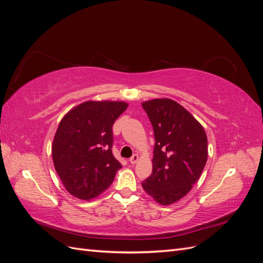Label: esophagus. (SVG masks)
<instances>
[{"label":"esophagus","mask_w":263,"mask_h":263,"mask_svg":"<svg viewBox=\"0 0 263 263\" xmlns=\"http://www.w3.org/2000/svg\"><path fill=\"white\" fill-rule=\"evenodd\" d=\"M138 160H139V156L138 155H133V157L129 159V162L132 164H135Z\"/></svg>","instance_id":"34e87169"}]
</instances>
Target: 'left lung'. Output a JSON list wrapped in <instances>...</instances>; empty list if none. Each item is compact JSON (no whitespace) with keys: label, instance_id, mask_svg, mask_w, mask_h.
I'll return each instance as SVG.
<instances>
[{"label":"left lung","instance_id":"8db88e82","mask_svg":"<svg viewBox=\"0 0 263 263\" xmlns=\"http://www.w3.org/2000/svg\"><path fill=\"white\" fill-rule=\"evenodd\" d=\"M154 127L153 173L142 187L161 205L185 196L208 161V137L203 126L176 101L155 99L142 103Z\"/></svg>","mask_w":263,"mask_h":263}]
</instances>
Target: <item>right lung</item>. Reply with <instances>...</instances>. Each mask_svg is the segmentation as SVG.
<instances>
[{"label": "right lung", "instance_id": "right-lung-1", "mask_svg": "<svg viewBox=\"0 0 263 263\" xmlns=\"http://www.w3.org/2000/svg\"><path fill=\"white\" fill-rule=\"evenodd\" d=\"M125 102L86 101L63 116L51 147L54 169L68 192L90 201L112 184L122 164L112 153L116 119Z\"/></svg>", "mask_w": 263, "mask_h": 263}]
</instances>
